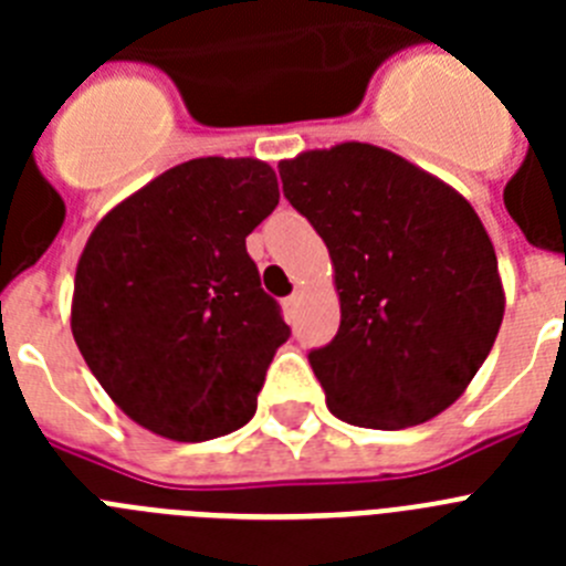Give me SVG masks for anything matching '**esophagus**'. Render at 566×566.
<instances>
[{
  "mask_svg": "<svg viewBox=\"0 0 566 566\" xmlns=\"http://www.w3.org/2000/svg\"><path fill=\"white\" fill-rule=\"evenodd\" d=\"M297 306H300V294H297V292H294L292 297L283 300V308H286L289 317H294V312H297Z\"/></svg>",
  "mask_w": 566,
  "mask_h": 566,
  "instance_id": "34e87169",
  "label": "esophagus"
}]
</instances>
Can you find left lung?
<instances>
[{
    "mask_svg": "<svg viewBox=\"0 0 566 566\" xmlns=\"http://www.w3.org/2000/svg\"><path fill=\"white\" fill-rule=\"evenodd\" d=\"M326 240L339 332L308 354L334 417L397 431L451 408L496 343V249L464 195L402 155L345 142L280 161Z\"/></svg>",
    "mask_w": 566,
    "mask_h": 566,
    "instance_id": "left-lung-1",
    "label": "left lung"
}]
</instances>
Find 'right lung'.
<instances>
[{
	"mask_svg": "<svg viewBox=\"0 0 566 566\" xmlns=\"http://www.w3.org/2000/svg\"><path fill=\"white\" fill-rule=\"evenodd\" d=\"M280 201L258 158H192L115 203L76 266L84 363L147 431L203 442L247 424L289 339L247 238Z\"/></svg>",
	"mask_w": 566,
	"mask_h": 566,
	"instance_id": "1",
	"label": "right lung"
}]
</instances>
